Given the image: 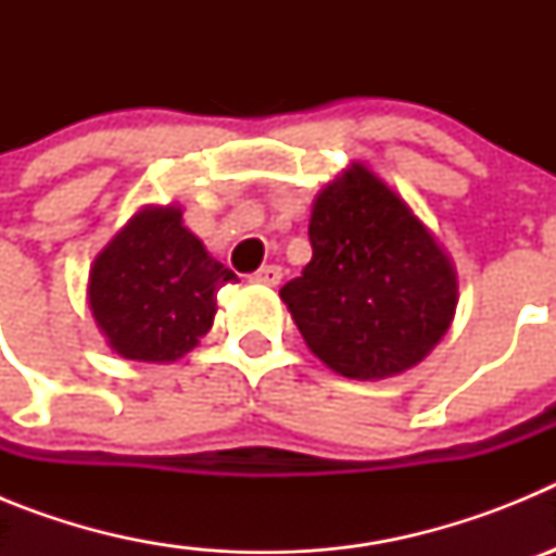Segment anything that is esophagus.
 <instances>
[{
    "mask_svg": "<svg viewBox=\"0 0 556 556\" xmlns=\"http://www.w3.org/2000/svg\"><path fill=\"white\" fill-rule=\"evenodd\" d=\"M283 278L281 267H275V264H267V267H262L258 273H253V281L255 283H267V287H278Z\"/></svg>",
    "mask_w": 556,
    "mask_h": 556,
    "instance_id": "34e87169",
    "label": "esophagus"
}]
</instances>
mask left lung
Returning a JSON list of instances; mask_svg holds the SVG:
<instances>
[{
	"label": "left lung",
	"instance_id": "8db88e82",
	"mask_svg": "<svg viewBox=\"0 0 556 556\" xmlns=\"http://www.w3.org/2000/svg\"><path fill=\"white\" fill-rule=\"evenodd\" d=\"M312 262L281 289L308 351L345 378L397 376L454 320L459 283L445 250L384 180L351 164L317 194Z\"/></svg>",
	"mask_w": 556,
	"mask_h": 556
}]
</instances>
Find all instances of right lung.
I'll use <instances>...</instances> for the list:
<instances>
[{
  "label": "right lung",
  "instance_id": "right-lung-1",
  "mask_svg": "<svg viewBox=\"0 0 556 556\" xmlns=\"http://www.w3.org/2000/svg\"><path fill=\"white\" fill-rule=\"evenodd\" d=\"M228 281L236 275L184 228L180 208H141L94 258L88 306L111 351L175 362L211 331Z\"/></svg>",
  "mask_w": 556,
  "mask_h": 556
}]
</instances>
